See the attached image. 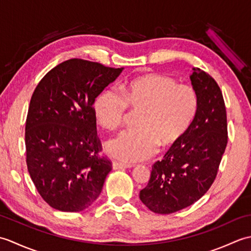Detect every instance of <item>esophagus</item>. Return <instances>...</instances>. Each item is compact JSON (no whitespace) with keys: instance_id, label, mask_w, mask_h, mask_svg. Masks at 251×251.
Listing matches in <instances>:
<instances>
[{"instance_id":"34e87169","label":"esophagus","mask_w":251,"mask_h":251,"mask_svg":"<svg viewBox=\"0 0 251 251\" xmlns=\"http://www.w3.org/2000/svg\"><path fill=\"white\" fill-rule=\"evenodd\" d=\"M132 166H134V165L119 163V162H112V167H113V169H126V168H131Z\"/></svg>"}]
</instances>
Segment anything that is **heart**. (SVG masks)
Masks as SVG:
<instances>
[{"instance_id": "b5f03b06", "label": "heart", "mask_w": 251, "mask_h": 251, "mask_svg": "<svg viewBox=\"0 0 251 251\" xmlns=\"http://www.w3.org/2000/svg\"><path fill=\"white\" fill-rule=\"evenodd\" d=\"M99 124L108 129L119 127L128 109L140 112L137 129H126L105 143V150L124 163H136L151 157L158 145L170 148L188 132L199 111V97L193 87L175 79L148 74L132 79L124 87L104 89L94 105Z\"/></svg>"}]
</instances>
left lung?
I'll return each instance as SVG.
<instances>
[{"label": "left lung", "mask_w": 251, "mask_h": 251, "mask_svg": "<svg viewBox=\"0 0 251 251\" xmlns=\"http://www.w3.org/2000/svg\"><path fill=\"white\" fill-rule=\"evenodd\" d=\"M199 97L193 124L162 161L152 166L141 201L155 214H173L199 201L209 190L227 143L225 100L209 74L193 68L190 76Z\"/></svg>", "instance_id": "obj_1"}]
</instances>
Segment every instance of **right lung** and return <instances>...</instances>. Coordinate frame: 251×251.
I'll return each instance as SVG.
<instances>
[{"label":"right lung","mask_w":251,"mask_h":251,"mask_svg":"<svg viewBox=\"0 0 251 251\" xmlns=\"http://www.w3.org/2000/svg\"><path fill=\"white\" fill-rule=\"evenodd\" d=\"M123 70L74 58L51 69L32 95L26 166L42 199L55 209L82 211L102 191L112 164L98 155L93 104Z\"/></svg>","instance_id":"1"}]
</instances>
